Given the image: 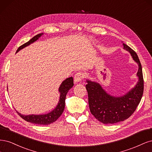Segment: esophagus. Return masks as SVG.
<instances>
[{"mask_svg": "<svg viewBox=\"0 0 152 152\" xmlns=\"http://www.w3.org/2000/svg\"><path fill=\"white\" fill-rule=\"evenodd\" d=\"M85 77V75L84 72H78L76 73V74L75 76V77H74L75 81L76 83L80 82V81H81V80L84 79Z\"/></svg>", "mask_w": 152, "mask_h": 152, "instance_id": "esophagus-1", "label": "esophagus"}]
</instances>
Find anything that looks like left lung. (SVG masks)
<instances>
[{
	"instance_id": "8db88e82",
	"label": "left lung",
	"mask_w": 152,
	"mask_h": 152,
	"mask_svg": "<svg viewBox=\"0 0 152 152\" xmlns=\"http://www.w3.org/2000/svg\"><path fill=\"white\" fill-rule=\"evenodd\" d=\"M123 45L138 64L137 75L139 80L134 88L123 96L114 97L107 94L99 83L88 80L86 85L91 113L103 124H114L128 119L136 110L143 96L144 80L138 56L128 45L124 43Z\"/></svg>"
}]
</instances>
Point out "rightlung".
<instances>
[{
	"label": "right lung",
	"instance_id": "add662e5",
	"mask_svg": "<svg viewBox=\"0 0 152 152\" xmlns=\"http://www.w3.org/2000/svg\"><path fill=\"white\" fill-rule=\"evenodd\" d=\"M43 35V33L38 34L36 36L33 37L30 41L28 42L24 43L23 45L19 47L16 52L20 50L24 47H25L30 44L32 43L33 42H35L37 40H38V38ZM73 78L72 77H70L69 78H67L66 80L64 81L61 85L59 87L58 91L61 93L60 96V100L58 102V104L54 110H52L51 112L47 114L44 115H23L21 114H19V112H17L18 115L20 116L22 119L25 120L27 122H31L33 124H42V125H48L51 123H53L55 121H57V119L59 117L64 110L65 107V100H66V96L67 95V93L68 92L71 88L74 85V83H73Z\"/></svg>",
	"mask_w": 152,
	"mask_h": 152
}]
</instances>
